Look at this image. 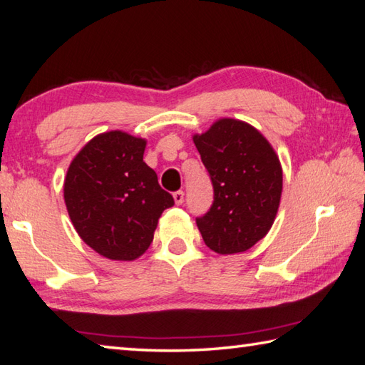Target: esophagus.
<instances>
[{"mask_svg": "<svg viewBox=\"0 0 365 365\" xmlns=\"http://www.w3.org/2000/svg\"><path fill=\"white\" fill-rule=\"evenodd\" d=\"M174 202L177 204V205H182L183 204V199H185V192L180 190V191H175L174 192Z\"/></svg>", "mask_w": 365, "mask_h": 365, "instance_id": "obj_1", "label": "esophagus"}]
</instances>
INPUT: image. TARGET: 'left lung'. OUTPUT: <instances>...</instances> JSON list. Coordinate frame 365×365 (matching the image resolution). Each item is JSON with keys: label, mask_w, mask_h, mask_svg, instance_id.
Wrapping results in <instances>:
<instances>
[{"label": "left lung", "mask_w": 365, "mask_h": 365, "mask_svg": "<svg viewBox=\"0 0 365 365\" xmlns=\"http://www.w3.org/2000/svg\"><path fill=\"white\" fill-rule=\"evenodd\" d=\"M192 141L213 185V204L196 218L205 245L218 254L247 251L268 234L282 192V168L259 130L220 119Z\"/></svg>", "instance_id": "obj_1"}]
</instances>
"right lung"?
Instances as JSON below:
<instances>
[{"label": "right lung", "mask_w": 365, "mask_h": 365, "mask_svg": "<svg viewBox=\"0 0 365 365\" xmlns=\"http://www.w3.org/2000/svg\"><path fill=\"white\" fill-rule=\"evenodd\" d=\"M145 139L114 130L96 136L68 166L64 200L75 230L111 260H135L174 197L144 163Z\"/></svg>", "instance_id": "obj_1"}]
</instances>
